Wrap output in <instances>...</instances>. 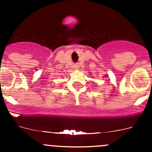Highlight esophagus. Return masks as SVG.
<instances>
[{"mask_svg":"<svg viewBox=\"0 0 152 152\" xmlns=\"http://www.w3.org/2000/svg\"><path fill=\"white\" fill-rule=\"evenodd\" d=\"M73 68L78 69L79 68V65H78V64H75V65H73Z\"/></svg>","mask_w":152,"mask_h":152,"instance_id":"34e87169","label":"esophagus"}]
</instances>
